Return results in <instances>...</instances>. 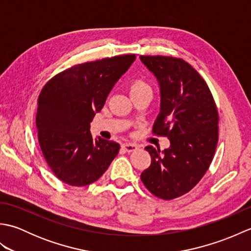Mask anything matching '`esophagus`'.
Here are the masks:
<instances>
[{
	"instance_id": "esophagus-1",
	"label": "esophagus",
	"mask_w": 251,
	"mask_h": 251,
	"mask_svg": "<svg viewBox=\"0 0 251 251\" xmlns=\"http://www.w3.org/2000/svg\"><path fill=\"white\" fill-rule=\"evenodd\" d=\"M122 148L124 149L125 151L127 152H132L135 151L138 149V146L136 145V143H130V142H126V143H123L122 145Z\"/></svg>"
}]
</instances>
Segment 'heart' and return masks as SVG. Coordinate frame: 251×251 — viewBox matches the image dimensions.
I'll return each mask as SVG.
<instances>
[{
    "mask_svg": "<svg viewBox=\"0 0 251 251\" xmlns=\"http://www.w3.org/2000/svg\"><path fill=\"white\" fill-rule=\"evenodd\" d=\"M145 89H151L150 86L147 83L143 81H136L132 83L131 88H130V93L131 92H137V90H145Z\"/></svg>",
    "mask_w": 251,
    "mask_h": 251,
    "instance_id": "b5f03b06",
    "label": "heart"
}]
</instances>
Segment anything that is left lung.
Masks as SVG:
<instances>
[{
    "mask_svg": "<svg viewBox=\"0 0 251 251\" xmlns=\"http://www.w3.org/2000/svg\"><path fill=\"white\" fill-rule=\"evenodd\" d=\"M140 60L159 86L153 132L170 141L163 151L146 147L151 165L140 178L152 194L173 200L193 189L209 167L218 143V112L206 82L188 62L164 56Z\"/></svg>",
    "mask_w": 251,
    "mask_h": 251,
    "instance_id": "left-lung-1",
    "label": "left lung"
}]
</instances>
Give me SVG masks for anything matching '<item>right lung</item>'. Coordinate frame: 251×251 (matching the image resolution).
<instances>
[{
	"label": "right lung",
	"instance_id": "add662e5",
	"mask_svg": "<svg viewBox=\"0 0 251 251\" xmlns=\"http://www.w3.org/2000/svg\"><path fill=\"white\" fill-rule=\"evenodd\" d=\"M135 60L136 55H124L83 63L57 74L42 89L36 113L39 142L62 182H95L119 153L117 142L92 136L90 122Z\"/></svg>",
	"mask_w": 251,
	"mask_h": 251
}]
</instances>
